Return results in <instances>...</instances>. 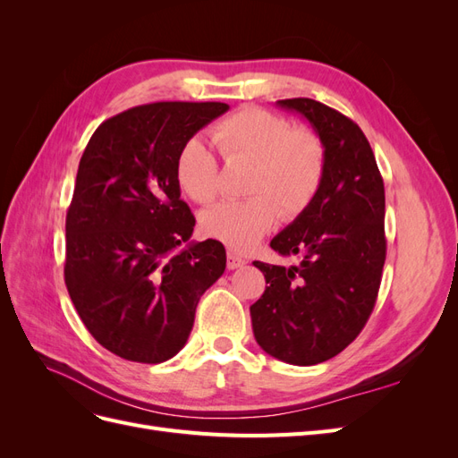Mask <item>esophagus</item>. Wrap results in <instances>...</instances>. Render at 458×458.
Returning a JSON list of instances; mask_svg holds the SVG:
<instances>
[{
	"label": "esophagus",
	"instance_id": "esophagus-1",
	"mask_svg": "<svg viewBox=\"0 0 458 458\" xmlns=\"http://www.w3.org/2000/svg\"><path fill=\"white\" fill-rule=\"evenodd\" d=\"M246 263V259L244 258H241V256H237L234 252H227V267L229 269H237V267H242Z\"/></svg>",
	"mask_w": 458,
	"mask_h": 458
}]
</instances>
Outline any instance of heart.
Masks as SVG:
<instances>
[{
	"label": "heart",
	"instance_id": "heart-1",
	"mask_svg": "<svg viewBox=\"0 0 458 458\" xmlns=\"http://www.w3.org/2000/svg\"><path fill=\"white\" fill-rule=\"evenodd\" d=\"M214 140L227 162H250L244 200L219 202L202 212L200 227L210 239L233 250H248L271 231L281 214L294 219L315 200L327 170L321 135L294 128L290 120L266 108L246 106L217 122ZM175 182L199 204L219 192V162L200 137H191L175 157Z\"/></svg>",
	"mask_w": 458,
	"mask_h": 458
}]
</instances>
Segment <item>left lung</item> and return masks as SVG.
Here are the masks:
<instances>
[{"label":"left lung","instance_id":"left-lung-1","mask_svg":"<svg viewBox=\"0 0 458 458\" xmlns=\"http://www.w3.org/2000/svg\"><path fill=\"white\" fill-rule=\"evenodd\" d=\"M306 118L327 148L323 185L271 241L290 267L254 261L266 293L250 306L254 338L279 361H328L357 338L377 303L386 261L384 182L365 133L323 103L276 101Z\"/></svg>","mask_w":458,"mask_h":458}]
</instances>
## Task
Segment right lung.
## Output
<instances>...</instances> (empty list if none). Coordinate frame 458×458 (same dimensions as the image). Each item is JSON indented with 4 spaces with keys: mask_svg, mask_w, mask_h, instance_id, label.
Instances as JSON below:
<instances>
[{
    "mask_svg": "<svg viewBox=\"0 0 458 458\" xmlns=\"http://www.w3.org/2000/svg\"><path fill=\"white\" fill-rule=\"evenodd\" d=\"M227 110L133 106L105 120L81 155L66 212L64 283L91 336L128 361L162 363L182 350L200 296L225 271L219 241L189 242L195 216L182 200L175 157Z\"/></svg>",
    "mask_w": 458,
    "mask_h": 458,
    "instance_id": "add662e5",
    "label": "right lung"
}]
</instances>
